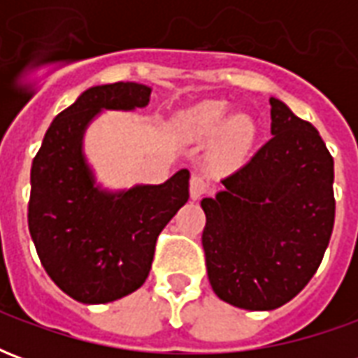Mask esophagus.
Returning a JSON list of instances; mask_svg holds the SVG:
<instances>
[{
	"label": "esophagus",
	"mask_w": 358,
	"mask_h": 358,
	"mask_svg": "<svg viewBox=\"0 0 358 358\" xmlns=\"http://www.w3.org/2000/svg\"><path fill=\"white\" fill-rule=\"evenodd\" d=\"M207 189H209L207 180L199 176V174H194L192 180H189V195H192V199H199L203 194H207Z\"/></svg>",
	"instance_id": "esophagus-1"
}]
</instances>
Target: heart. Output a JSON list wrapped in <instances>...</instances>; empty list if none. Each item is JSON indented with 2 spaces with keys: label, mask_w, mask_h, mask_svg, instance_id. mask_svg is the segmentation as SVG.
<instances>
[{
  "label": "heart",
  "mask_w": 358,
  "mask_h": 358,
  "mask_svg": "<svg viewBox=\"0 0 358 358\" xmlns=\"http://www.w3.org/2000/svg\"><path fill=\"white\" fill-rule=\"evenodd\" d=\"M174 126L176 132L187 140L207 141L217 138L213 153L217 161L226 164L238 163L243 159L255 138L253 124L248 118H232L228 105L217 99L201 101L182 110L174 120Z\"/></svg>",
  "instance_id": "1"
}]
</instances>
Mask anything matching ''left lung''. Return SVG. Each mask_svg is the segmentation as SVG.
<instances>
[{
  "label": "left lung",
  "instance_id": "left-lung-1",
  "mask_svg": "<svg viewBox=\"0 0 358 358\" xmlns=\"http://www.w3.org/2000/svg\"><path fill=\"white\" fill-rule=\"evenodd\" d=\"M270 118L272 138L201 201L213 292L248 310L282 307L308 284L336 217L334 159L318 130L276 97Z\"/></svg>",
  "mask_w": 358,
  "mask_h": 358
}]
</instances>
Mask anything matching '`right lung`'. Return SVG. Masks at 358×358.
Listing matches in <instances>:
<instances>
[{
    "label": "right lung",
    "instance_id": "obj_1",
    "mask_svg": "<svg viewBox=\"0 0 358 358\" xmlns=\"http://www.w3.org/2000/svg\"><path fill=\"white\" fill-rule=\"evenodd\" d=\"M151 88L115 82L86 90L59 113L30 171L28 228L43 268L73 299L110 303L149 276L159 234L189 197V171L164 184L110 192L97 184L84 134L101 110L148 107Z\"/></svg>",
    "mask_w": 358,
    "mask_h": 358
}]
</instances>
